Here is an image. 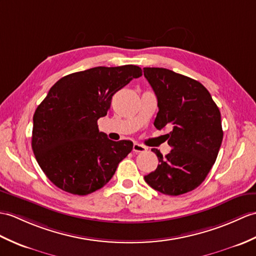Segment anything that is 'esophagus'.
Instances as JSON below:
<instances>
[{
    "label": "esophagus",
    "instance_id": "34e87169",
    "mask_svg": "<svg viewBox=\"0 0 256 256\" xmlns=\"http://www.w3.org/2000/svg\"><path fill=\"white\" fill-rule=\"evenodd\" d=\"M133 152H146V147L138 144V142H134V144H133Z\"/></svg>",
    "mask_w": 256,
    "mask_h": 256
}]
</instances>
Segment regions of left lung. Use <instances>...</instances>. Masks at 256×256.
Segmentation results:
<instances>
[{
  "label": "left lung",
  "instance_id": "8db88e82",
  "mask_svg": "<svg viewBox=\"0 0 256 256\" xmlns=\"http://www.w3.org/2000/svg\"><path fill=\"white\" fill-rule=\"evenodd\" d=\"M144 76L158 101L154 126L170 130L167 138L172 148L164 157L152 148L159 164L144 179L166 195L193 191L216 162L224 136L220 111L198 80L162 68H144Z\"/></svg>",
  "mask_w": 256,
  "mask_h": 256
}]
</instances>
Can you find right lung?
Masks as SVG:
<instances>
[{
	"mask_svg": "<svg viewBox=\"0 0 256 256\" xmlns=\"http://www.w3.org/2000/svg\"><path fill=\"white\" fill-rule=\"evenodd\" d=\"M142 76L136 65L98 66L62 77L34 114L32 147L44 174L63 191L87 195L104 186L133 150L99 132L112 96Z\"/></svg>",
	"mask_w": 256,
	"mask_h": 256,
	"instance_id": "right-lung-1",
	"label": "right lung"
}]
</instances>
